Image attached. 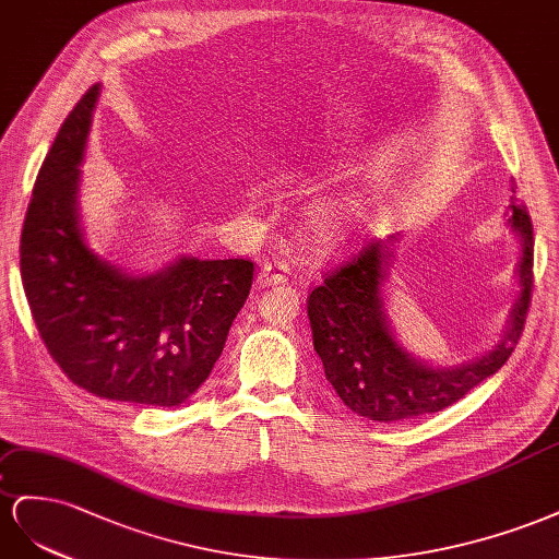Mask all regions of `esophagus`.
<instances>
[{"mask_svg": "<svg viewBox=\"0 0 559 559\" xmlns=\"http://www.w3.org/2000/svg\"><path fill=\"white\" fill-rule=\"evenodd\" d=\"M288 262L283 260H274V262H264V266L260 269L258 274V285L260 288H266V285H278L288 281Z\"/></svg>", "mask_w": 559, "mask_h": 559, "instance_id": "34e87169", "label": "esophagus"}]
</instances>
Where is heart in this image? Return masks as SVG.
Returning a JSON list of instances; mask_svg holds the SVG:
<instances>
[{
  "mask_svg": "<svg viewBox=\"0 0 559 559\" xmlns=\"http://www.w3.org/2000/svg\"><path fill=\"white\" fill-rule=\"evenodd\" d=\"M354 205H330V209L316 211L311 217V234L313 241L321 248H337L346 241V236L356 222Z\"/></svg>",
  "mask_w": 559,
  "mask_h": 559,
  "instance_id": "1",
  "label": "heart"
}]
</instances>
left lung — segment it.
I'll list each match as a JSON object with an SVG mask.
<instances>
[{
  "label": "left lung",
  "mask_w": 559,
  "mask_h": 559,
  "mask_svg": "<svg viewBox=\"0 0 559 559\" xmlns=\"http://www.w3.org/2000/svg\"><path fill=\"white\" fill-rule=\"evenodd\" d=\"M508 222L522 236V293L501 344L464 368H428L395 344L379 297L391 258L386 243L365 241L354 258L330 269L316 285L307 297L313 348L334 393L350 412L384 424L419 419L454 405L503 368L522 337L534 288L532 217L524 205L513 203Z\"/></svg>",
  "instance_id": "1"
}]
</instances>
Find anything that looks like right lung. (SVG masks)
I'll return each instance as SVG.
<instances>
[{"mask_svg": "<svg viewBox=\"0 0 559 559\" xmlns=\"http://www.w3.org/2000/svg\"><path fill=\"white\" fill-rule=\"evenodd\" d=\"M91 86L39 168L21 234V278L39 337L72 384L105 401L178 407L197 393L250 295V260L182 258L126 276L93 254L76 215Z\"/></svg>", "mask_w": 559, "mask_h": 559, "instance_id": "add662e5", "label": "right lung"}]
</instances>
